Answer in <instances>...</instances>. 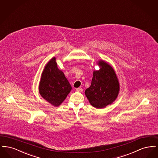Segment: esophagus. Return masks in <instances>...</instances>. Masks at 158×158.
<instances>
[{"mask_svg": "<svg viewBox=\"0 0 158 158\" xmlns=\"http://www.w3.org/2000/svg\"><path fill=\"white\" fill-rule=\"evenodd\" d=\"M76 90V91H77V92H83V89L82 88H78Z\"/></svg>", "mask_w": 158, "mask_h": 158, "instance_id": "obj_1", "label": "esophagus"}]
</instances>
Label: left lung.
<instances>
[{
	"label": "left lung",
	"instance_id": "8db88e82",
	"mask_svg": "<svg viewBox=\"0 0 158 158\" xmlns=\"http://www.w3.org/2000/svg\"><path fill=\"white\" fill-rule=\"evenodd\" d=\"M98 63L101 69L94 72L91 85L85 90V95L93 106L102 108L115 100L120 87L113 68L104 61Z\"/></svg>",
	"mask_w": 158,
	"mask_h": 158
}]
</instances>
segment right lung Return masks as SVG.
<instances>
[{
  "label": "right lung",
  "instance_id": "obj_1",
  "mask_svg": "<svg viewBox=\"0 0 158 158\" xmlns=\"http://www.w3.org/2000/svg\"><path fill=\"white\" fill-rule=\"evenodd\" d=\"M72 89L64 73L57 66L56 58L46 64L43 72L39 92L41 97L56 106L60 105Z\"/></svg>",
  "mask_w": 158,
  "mask_h": 158
}]
</instances>
